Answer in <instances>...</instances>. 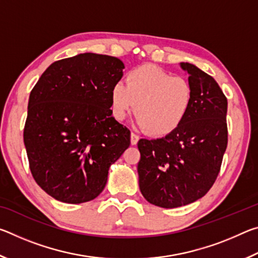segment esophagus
Masks as SVG:
<instances>
[{
    "mask_svg": "<svg viewBox=\"0 0 258 258\" xmlns=\"http://www.w3.org/2000/svg\"><path fill=\"white\" fill-rule=\"evenodd\" d=\"M139 135H137L135 133H131V145L132 146H135L138 143V141H139Z\"/></svg>",
    "mask_w": 258,
    "mask_h": 258,
    "instance_id": "obj_1",
    "label": "esophagus"
}]
</instances>
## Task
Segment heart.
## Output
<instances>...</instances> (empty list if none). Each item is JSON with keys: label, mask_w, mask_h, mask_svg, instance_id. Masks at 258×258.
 I'll list each match as a JSON object with an SVG mask.
<instances>
[{"label": "heart", "mask_w": 258, "mask_h": 258, "mask_svg": "<svg viewBox=\"0 0 258 258\" xmlns=\"http://www.w3.org/2000/svg\"><path fill=\"white\" fill-rule=\"evenodd\" d=\"M194 102L189 81L154 64H142L110 91L113 118L123 120L135 107L138 124L155 137H165L182 125Z\"/></svg>", "instance_id": "b5f03b06"}]
</instances>
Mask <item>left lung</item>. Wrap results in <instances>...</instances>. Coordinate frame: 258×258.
Segmentation results:
<instances>
[{
	"label": "left lung",
	"mask_w": 258,
	"mask_h": 258,
	"mask_svg": "<svg viewBox=\"0 0 258 258\" xmlns=\"http://www.w3.org/2000/svg\"><path fill=\"white\" fill-rule=\"evenodd\" d=\"M194 92L189 115L173 133L141 139L138 148L139 185L147 202L163 208L189 205L204 197L220 173L228 146V100L216 81L189 62Z\"/></svg>",
	"instance_id": "8db88e82"
}]
</instances>
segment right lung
I'll return each instance as SVG.
<instances>
[{
    "label": "right lung",
    "instance_id": "add662e5",
    "mask_svg": "<svg viewBox=\"0 0 258 258\" xmlns=\"http://www.w3.org/2000/svg\"><path fill=\"white\" fill-rule=\"evenodd\" d=\"M123 69L115 56L81 53L50 64L30 92L24 128L29 168L59 202L97 198L110 165L130 147V130L110 110Z\"/></svg>",
    "mask_w": 258,
    "mask_h": 258
}]
</instances>
